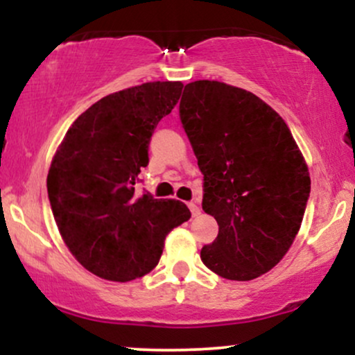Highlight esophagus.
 Instances as JSON below:
<instances>
[{
	"label": "esophagus",
	"mask_w": 355,
	"mask_h": 355,
	"mask_svg": "<svg viewBox=\"0 0 355 355\" xmlns=\"http://www.w3.org/2000/svg\"><path fill=\"white\" fill-rule=\"evenodd\" d=\"M189 209H190L191 215H193V217H197V215L200 214V207H198L195 202H190V203H189Z\"/></svg>",
	"instance_id": "esophagus-1"
}]
</instances>
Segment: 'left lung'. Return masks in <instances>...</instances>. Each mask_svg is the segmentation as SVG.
<instances>
[{"label": "left lung", "instance_id": "left-lung-1", "mask_svg": "<svg viewBox=\"0 0 355 355\" xmlns=\"http://www.w3.org/2000/svg\"><path fill=\"white\" fill-rule=\"evenodd\" d=\"M180 120L203 175L202 209L218 223L202 262L223 279H257L302 223L311 193L302 153L274 108L220 81L185 85Z\"/></svg>", "mask_w": 355, "mask_h": 355}]
</instances>
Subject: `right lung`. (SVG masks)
<instances>
[{
    "label": "right lung",
    "mask_w": 355,
    "mask_h": 355,
    "mask_svg": "<svg viewBox=\"0 0 355 355\" xmlns=\"http://www.w3.org/2000/svg\"><path fill=\"white\" fill-rule=\"evenodd\" d=\"M182 88L153 81L112 93L73 121L56 150L46 178L53 217L75 259L101 279L148 274L168 232L191 217L185 203L135 189L155 128Z\"/></svg>",
    "instance_id": "add662e5"
}]
</instances>
